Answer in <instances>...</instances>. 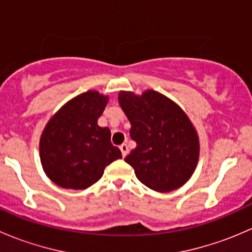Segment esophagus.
Instances as JSON below:
<instances>
[{"label":"esophagus","instance_id":"obj_1","mask_svg":"<svg viewBox=\"0 0 252 252\" xmlns=\"http://www.w3.org/2000/svg\"><path fill=\"white\" fill-rule=\"evenodd\" d=\"M119 149H121V151H122V156L126 157V155H128V152H129L128 145H126V144H122L121 146H119Z\"/></svg>","mask_w":252,"mask_h":252}]
</instances>
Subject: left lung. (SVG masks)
<instances>
[{
    "label": "left lung",
    "mask_w": 252,
    "mask_h": 252,
    "mask_svg": "<svg viewBox=\"0 0 252 252\" xmlns=\"http://www.w3.org/2000/svg\"><path fill=\"white\" fill-rule=\"evenodd\" d=\"M119 105L131 124L136 147L124 158L136 178L150 189L168 192L190 179L200 144L196 130L184 111L155 90L142 95L121 91Z\"/></svg>",
    "instance_id": "obj_1"
}]
</instances>
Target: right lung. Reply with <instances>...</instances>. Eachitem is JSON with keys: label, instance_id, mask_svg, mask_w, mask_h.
I'll return each instance as SVG.
<instances>
[{"label": "right lung", "instance_id": "add662e5", "mask_svg": "<svg viewBox=\"0 0 252 252\" xmlns=\"http://www.w3.org/2000/svg\"><path fill=\"white\" fill-rule=\"evenodd\" d=\"M107 96L88 91L68 101L48 121L40 139V159L58 187L81 190L95 184L106 166L122 158L111 130L97 126Z\"/></svg>", "mask_w": 252, "mask_h": 252}]
</instances>
